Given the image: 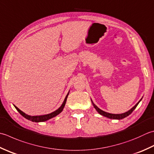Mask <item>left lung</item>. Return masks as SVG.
<instances>
[{
	"label": "left lung",
	"instance_id": "8db88e82",
	"mask_svg": "<svg viewBox=\"0 0 154 154\" xmlns=\"http://www.w3.org/2000/svg\"><path fill=\"white\" fill-rule=\"evenodd\" d=\"M141 99H140V101H141ZM140 101L139 102H138V103H137L136 105H135L134 107H132L130 110H129L128 111H127V112H125V113H122V114H112V113H109L105 112V111H102L101 109H99V108H98L97 106H96V105H95L94 103H93V102L92 100H91L93 107H95V109L96 110H97V112H98L99 114H101V116H105V117H108V118L113 119H122L125 118V117H126L127 116L130 115V114H131L132 112H133V111L135 109V108H136V107L137 106V105L139 104Z\"/></svg>",
	"mask_w": 154,
	"mask_h": 154
}]
</instances>
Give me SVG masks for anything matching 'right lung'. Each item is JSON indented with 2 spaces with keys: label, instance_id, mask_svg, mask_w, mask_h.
<instances>
[{
  "label": "right lung",
  "instance_id": "right-lung-1",
  "mask_svg": "<svg viewBox=\"0 0 154 154\" xmlns=\"http://www.w3.org/2000/svg\"><path fill=\"white\" fill-rule=\"evenodd\" d=\"M68 95H69V93L67 95V96H66V97H65V100H64V101H63V104L61 105V106L58 109H57L56 111H54V112H52L51 113L47 114V115L38 116H28V115H26V113L23 112L22 111H20V110L19 109V108L15 106V105H14V106L15 108H16L17 110L20 113V114L21 116H23L24 117H25V118L30 120V121H32V122H45V121H47V120H49V119H51V118H53V117H55L56 116H57V115H58V114H59L61 112V111H62L63 109V108H64V107H65V103H66V101H67V97H68Z\"/></svg>",
  "mask_w": 154,
  "mask_h": 154
}]
</instances>
